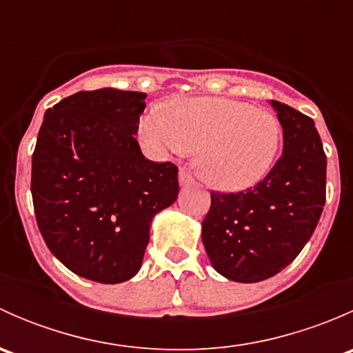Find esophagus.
<instances>
[{"instance_id":"34e87169","label":"esophagus","mask_w":353,"mask_h":353,"mask_svg":"<svg viewBox=\"0 0 353 353\" xmlns=\"http://www.w3.org/2000/svg\"><path fill=\"white\" fill-rule=\"evenodd\" d=\"M179 184L181 186H190V184H194V179L190 174V170L186 169L179 170Z\"/></svg>"}]
</instances>
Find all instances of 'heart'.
<instances>
[{
    "instance_id": "1",
    "label": "heart",
    "mask_w": 353,
    "mask_h": 353,
    "mask_svg": "<svg viewBox=\"0 0 353 353\" xmlns=\"http://www.w3.org/2000/svg\"><path fill=\"white\" fill-rule=\"evenodd\" d=\"M140 137L155 154L194 150V167L208 186L241 191L272 170L282 126L272 112L232 99H177L141 116Z\"/></svg>"
}]
</instances>
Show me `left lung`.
<instances>
[{
	"label": "left lung",
	"mask_w": 353,
	"mask_h": 353,
	"mask_svg": "<svg viewBox=\"0 0 353 353\" xmlns=\"http://www.w3.org/2000/svg\"><path fill=\"white\" fill-rule=\"evenodd\" d=\"M283 128V154L256 186L212 191L201 239L225 279L254 283L290 265L311 239L326 201V154L314 121L272 101Z\"/></svg>",
	"instance_id": "obj_1"
}]
</instances>
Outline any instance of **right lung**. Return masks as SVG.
<instances>
[{
	"instance_id": "add662e5",
	"label": "right lung",
	"mask_w": 353,
	"mask_h": 353,
	"mask_svg": "<svg viewBox=\"0 0 353 353\" xmlns=\"http://www.w3.org/2000/svg\"><path fill=\"white\" fill-rule=\"evenodd\" d=\"M143 92H77L46 110L32 155V199L49 251L99 283L133 279L152 220L179 193L172 162L145 159L134 134Z\"/></svg>"
}]
</instances>
